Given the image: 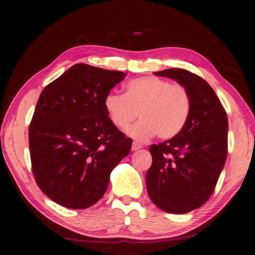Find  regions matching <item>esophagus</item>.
Masks as SVG:
<instances>
[{"label":"esophagus","instance_id":"esophagus-1","mask_svg":"<svg viewBox=\"0 0 255 255\" xmlns=\"http://www.w3.org/2000/svg\"><path fill=\"white\" fill-rule=\"evenodd\" d=\"M140 148H141V145L140 144L132 143V145H131V149L132 150H138V149H140Z\"/></svg>","mask_w":255,"mask_h":255}]
</instances>
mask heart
<instances>
[{
    "instance_id": "1",
    "label": "heart",
    "mask_w": 255,
    "mask_h": 255,
    "mask_svg": "<svg viewBox=\"0 0 255 255\" xmlns=\"http://www.w3.org/2000/svg\"><path fill=\"white\" fill-rule=\"evenodd\" d=\"M103 103L110 122L119 129L127 128L138 112L140 120L126 130L137 141L156 135L163 139L176 136L191 111V97L185 86L155 76L129 81L124 94L108 93Z\"/></svg>"
}]
</instances>
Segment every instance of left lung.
<instances>
[{
	"instance_id": "left-lung-1",
	"label": "left lung",
	"mask_w": 255,
	"mask_h": 255,
	"mask_svg": "<svg viewBox=\"0 0 255 255\" xmlns=\"http://www.w3.org/2000/svg\"><path fill=\"white\" fill-rule=\"evenodd\" d=\"M154 74L185 86L191 97V111L178 135L149 147L153 163L146 174V187L159 209L185 214L204 205L217 184L227 156V115L200 76L182 68Z\"/></svg>"
}]
</instances>
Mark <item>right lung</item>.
<instances>
[{"label":"right lung","instance_id":"1","mask_svg":"<svg viewBox=\"0 0 255 255\" xmlns=\"http://www.w3.org/2000/svg\"><path fill=\"white\" fill-rule=\"evenodd\" d=\"M127 74L76 64L41 92L29 128L38 187L60 206L85 209L105 195L132 140L110 122L105 97Z\"/></svg>","mask_w":255,"mask_h":255}]
</instances>
